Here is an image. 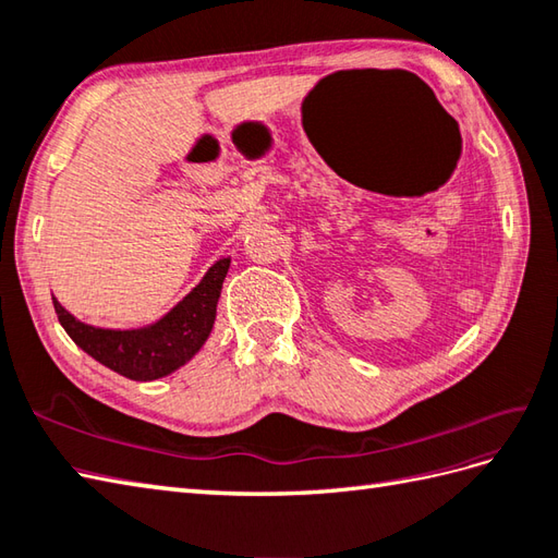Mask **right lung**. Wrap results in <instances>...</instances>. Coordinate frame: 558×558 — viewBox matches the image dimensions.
Returning <instances> with one entry per match:
<instances>
[{"mask_svg": "<svg viewBox=\"0 0 558 558\" xmlns=\"http://www.w3.org/2000/svg\"><path fill=\"white\" fill-rule=\"evenodd\" d=\"M228 268L230 256L216 260L204 280L170 314L146 328H96L71 316L54 298L52 302L59 324L69 338L93 360L132 381H156L180 369L204 348L216 324V306Z\"/></svg>", "mask_w": 558, "mask_h": 558, "instance_id": "right-lung-1", "label": "right lung"}]
</instances>
